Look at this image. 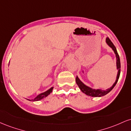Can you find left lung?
Wrapping results in <instances>:
<instances>
[{"label": "left lung", "mask_w": 131, "mask_h": 131, "mask_svg": "<svg viewBox=\"0 0 131 131\" xmlns=\"http://www.w3.org/2000/svg\"><path fill=\"white\" fill-rule=\"evenodd\" d=\"M106 43H108V45L110 47L112 48V49L113 50L114 52H115V53L116 54V66H117V70H118V75H117L116 80V82L114 83V84L112 85V88L110 89H108L106 91H102L101 89H92L89 88V87L86 86V85L84 84L81 81L79 80V79L78 78V76H76V84H77L79 88H80L81 91L83 93H84L86 95H88L89 96H92V97H102V96L105 95L107 94L108 93H109L113 89L114 87L115 86L116 84L117 83V81H118L120 75V68H121V63H120V59L119 57V55L118 53V52H117L115 46H114V44L113 42L111 41V40L108 37L106 39Z\"/></svg>", "instance_id": "8db88e82"}]
</instances>
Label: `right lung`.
<instances>
[{"label":"right lung","mask_w":131,"mask_h":131,"mask_svg":"<svg viewBox=\"0 0 131 131\" xmlns=\"http://www.w3.org/2000/svg\"><path fill=\"white\" fill-rule=\"evenodd\" d=\"M53 88H50V89H49L48 91L42 93V94H39V95H37L35 99H32V100H30V101H38V100H41V99L45 98V97H46L47 96L49 95L50 94L51 92H52Z\"/></svg>","instance_id":"add662e5"}]
</instances>
